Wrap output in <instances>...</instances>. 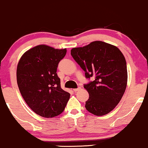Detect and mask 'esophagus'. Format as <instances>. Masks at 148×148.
Listing matches in <instances>:
<instances>
[{
  "label": "esophagus",
  "instance_id": "obj_1",
  "mask_svg": "<svg viewBox=\"0 0 148 148\" xmlns=\"http://www.w3.org/2000/svg\"><path fill=\"white\" fill-rule=\"evenodd\" d=\"M80 89H81V88H80V87H78V88H74L73 91H74L75 92H76V91H79V90H80Z\"/></svg>",
  "mask_w": 148,
  "mask_h": 148
}]
</instances>
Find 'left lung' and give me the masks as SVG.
I'll return each mask as SVG.
<instances>
[{
    "label": "left lung",
    "mask_w": 148,
    "mask_h": 148,
    "mask_svg": "<svg viewBox=\"0 0 148 148\" xmlns=\"http://www.w3.org/2000/svg\"><path fill=\"white\" fill-rule=\"evenodd\" d=\"M71 54L85 72L94 80L84 84L89 94L86 110L95 116H104L116 107L125 91L127 64L117 47L96 41L84 47L74 48Z\"/></svg>",
    "instance_id": "left-lung-1"
}]
</instances>
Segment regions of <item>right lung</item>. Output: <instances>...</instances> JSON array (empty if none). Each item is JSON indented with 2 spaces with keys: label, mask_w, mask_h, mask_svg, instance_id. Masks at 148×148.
<instances>
[{
  "label": "right lung",
  "mask_w": 148,
  "mask_h": 148,
  "mask_svg": "<svg viewBox=\"0 0 148 148\" xmlns=\"http://www.w3.org/2000/svg\"><path fill=\"white\" fill-rule=\"evenodd\" d=\"M66 54V48L39 45L25 52L17 66L21 94L29 108L42 117L60 115L70 98V93L61 88L57 73L58 64Z\"/></svg>",
  "instance_id": "right-lung-1"
}]
</instances>
